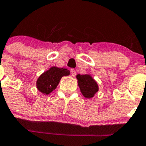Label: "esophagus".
<instances>
[{
    "mask_svg": "<svg viewBox=\"0 0 146 146\" xmlns=\"http://www.w3.org/2000/svg\"><path fill=\"white\" fill-rule=\"evenodd\" d=\"M70 73H71V75L73 76V77H74V76H76V70H75V69L72 68L71 70H70Z\"/></svg>",
    "mask_w": 146,
    "mask_h": 146,
    "instance_id": "obj_1",
    "label": "esophagus"
}]
</instances>
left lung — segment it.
Segmentation results:
<instances>
[{
	"label": "left lung",
	"instance_id": "left-lung-1",
	"mask_svg": "<svg viewBox=\"0 0 146 146\" xmlns=\"http://www.w3.org/2000/svg\"><path fill=\"white\" fill-rule=\"evenodd\" d=\"M78 83L82 94L87 98L93 97L98 90V86L90 75H77Z\"/></svg>",
	"mask_w": 146,
	"mask_h": 146
}]
</instances>
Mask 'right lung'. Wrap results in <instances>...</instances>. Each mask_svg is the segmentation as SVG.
Instances as JSON below:
<instances>
[{"label":"right lung","mask_w":146,"mask_h":146,"mask_svg":"<svg viewBox=\"0 0 146 146\" xmlns=\"http://www.w3.org/2000/svg\"><path fill=\"white\" fill-rule=\"evenodd\" d=\"M69 74L70 71L64 68H50L38 78L36 83L37 88L43 94H49L56 88L61 78Z\"/></svg>","instance_id":"1"}]
</instances>
